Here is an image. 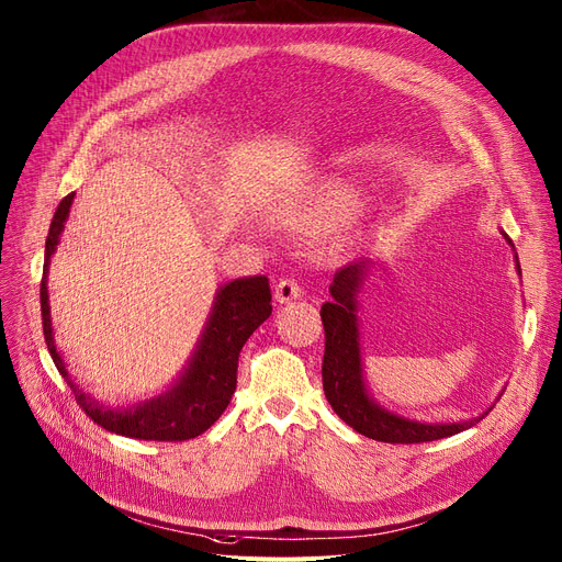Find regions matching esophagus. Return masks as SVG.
Masks as SVG:
<instances>
[{
  "label": "esophagus",
  "instance_id": "1",
  "mask_svg": "<svg viewBox=\"0 0 562 562\" xmlns=\"http://www.w3.org/2000/svg\"><path fill=\"white\" fill-rule=\"evenodd\" d=\"M273 296H276V301H278V303H291V301L301 299V286H299V282H296V280L284 278V280H280V282L276 284Z\"/></svg>",
  "mask_w": 562,
  "mask_h": 562
}]
</instances>
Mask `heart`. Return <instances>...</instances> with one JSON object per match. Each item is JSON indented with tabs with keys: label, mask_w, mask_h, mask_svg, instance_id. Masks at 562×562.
<instances>
[{
	"label": "heart",
	"mask_w": 562,
	"mask_h": 562,
	"mask_svg": "<svg viewBox=\"0 0 562 562\" xmlns=\"http://www.w3.org/2000/svg\"><path fill=\"white\" fill-rule=\"evenodd\" d=\"M358 204L356 188L337 177H324L284 192L273 204V215L284 225L316 229L347 217Z\"/></svg>",
	"instance_id": "obj_1"
}]
</instances>
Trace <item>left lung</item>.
<instances>
[{
  "label": "left lung",
  "mask_w": 562,
  "mask_h": 562,
  "mask_svg": "<svg viewBox=\"0 0 562 562\" xmlns=\"http://www.w3.org/2000/svg\"><path fill=\"white\" fill-rule=\"evenodd\" d=\"M501 234L507 240V246L515 250L512 238L503 229ZM515 263H517V273L521 276L517 252H515ZM376 266H379L376 259L362 257L358 261L347 263L345 268H339L328 289L333 301L322 305V322L326 330L322 376H324V393L328 404L333 406L337 416L349 427H353L358 434L383 443H427V441H438V438H448L452 434L473 427L494 408V404L486 411L477 413V416L459 420V423H423V420H411L406 416H400V413L381 406L370 395V387L364 383V370H362L358 296L364 286V280L372 276Z\"/></svg>",
  "instance_id": "left-lung-1"
}]
</instances>
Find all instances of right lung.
I'll list each match as a JSON object with an SVG mask.
<instances>
[{
    "mask_svg": "<svg viewBox=\"0 0 562 562\" xmlns=\"http://www.w3.org/2000/svg\"><path fill=\"white\" fill-rule=\"evenodd\" d=\"M76 194H66L59 202L50 232L45 238V261L41 280V314L43 335L47 351H50L59 374L68 381L76 393L78 404L87 416L103 429L139 438V441H188L204 434L232 402L236 390L238 353L248 337L271 316V286L266 276L236 278L217 286L213 307L204 330L194 345L192 356L177 381L162 393L137 402L133 406H105L80 385L70 381L66 362L55 341V328L50 319V296H47V271L50 259L61 240L64 225L68 221L70 204Z\"/></svg>",
    "mask_w": 562,
    "mask_h": 562,
    "instance_id": "add662e5",
    "label": "right lung"
}]
</instances>
